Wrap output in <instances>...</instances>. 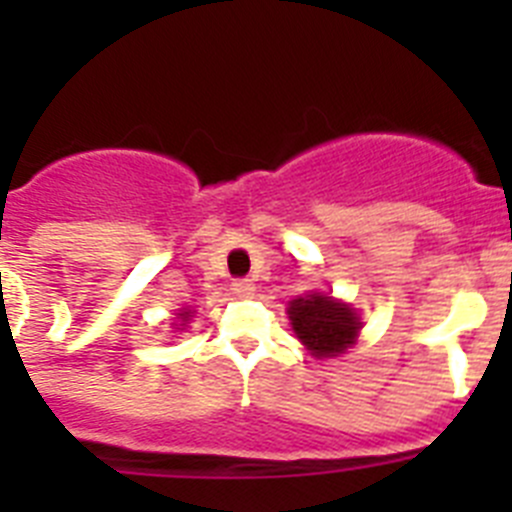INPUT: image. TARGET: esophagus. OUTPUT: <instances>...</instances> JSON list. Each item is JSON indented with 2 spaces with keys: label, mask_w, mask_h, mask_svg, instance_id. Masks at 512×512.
<instances>
[{
  "label": "esophagus",
  "mask_w": 512,
  "mask_h": 512,
  "mask_svg": "<svg viewBox=\"0 0 512 512\" xmlns=\"http://www.w3.org/2000/svg\"><path fill=\"white\" fill-rule=\"evenodd\" d=\"M233 292H235V295H243V297L251 295V292H253V282H251V279H235V282H233Z\"/></svg>",
  "instance_id": "1"
}]
</instances>
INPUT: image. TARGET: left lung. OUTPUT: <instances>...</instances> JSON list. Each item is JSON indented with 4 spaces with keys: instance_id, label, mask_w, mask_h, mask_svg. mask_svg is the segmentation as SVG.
Returning <instances> with one entry per match:
<instances>
[{
    "instance_id": "obj_1",
    "label": "left lung",
    "mask_w": 512,
    "mask_h": 512,
    "mask_svg": "<svg viewBox=\"0 0 512 512\" xmlns=\"http://www.w3.org/2000/svg\"><path fill=\"white\" fill-rule=\"evenodd\" d=\"M289 320L297 338L318 359L343 354L359 336V318L348 305H341L333 297L310 295L300 297L289 305Z\"/></svg>"
}]
</instances>
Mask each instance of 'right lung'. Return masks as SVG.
<instances>
[{
    "label": "right lung",
    "mask_w": 512,
    "mask_h": 512,
    "mask_svg": "<svg viewBox=\"0 0 512 512\" xmlns=\"http://www.w3.org/2000/svg\"><path fill=\"white\" fill-rule=\"evenodd\" d=\"M179 318H182V320H189V312H187V310H182V312H179Z\"/></svg>",
    "instance_id": "add662e5"
}]
</instances>
